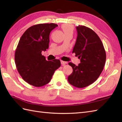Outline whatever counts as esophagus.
<instances>
[{
	"mask_svg": "<svg viewBox=\"0 0 122 122\" xmlns=\"http://www.w3.org/2000/svg\"><path fill=\"white\" fill-rule=\"evenodd\" d=\"M61 63L62 65L63 66L64 65H66V64H67V62H66V61H63L62 60H61Z\"/></svg>",
	"mask_w": 122,
	"mask_h": 122,
	"instance_id": "obj_1",
	"label": "esophagus"
}]
</instances>
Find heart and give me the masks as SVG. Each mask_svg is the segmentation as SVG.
<instances>
[{
    "mask_svg": "<svg viewBox=\"0 0 122 122\" xmlns=\"http://www.w3.org/2000/svg\"><path fill=\"white\" fill-rule=\"evenodd\" d=\"M62 29L63 31L64 32V34H66V33H73L74 28L73 25L70 24H64L62 25Z\"/></svg>",
    "mask_w": 122,
    "mask_h": 122,
    "instance_id": "b5f03b06",
    "label": "heart"
}]
</instances>
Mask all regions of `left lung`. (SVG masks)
Here are the masks:
<instances>
[{
	"label": "left lung",
	"instance_id": "obj_1",
	"mask_svg": "<svg viewBox=\"0 0 122 122\" xmlns=\"http://www.w3.org/2000/svg\"><path fill=\"white\" fill-rule=\"evenodd\" d=\"M76 28L77 36L72 53L80 59L81 63L77 66L69 63L73 72L68 80L73 86L83 88L92 84L100 76L105 66L106 52L94 31L84 25H79Z\"/></svg>",
	"mask_w": 122,
	"mask_h": 122
}]
</instances>
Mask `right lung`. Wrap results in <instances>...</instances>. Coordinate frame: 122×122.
<instances>
[{"label": "right lung", "instance_id": "obj_1", "mask_svg": "<svg viewBox=\"0 0 122 122\" xmlns=\"http://www.w3.org/2000/svg\"><path fill=\"white\" fill-rule=\"evenodd\" d=\"M58 27L53 23L41 24L29 27L20 38L15 49V60L17 70L28 83L41 87L50 81L60 61H46L42 51L49 48L50 32Z\"/></svg>", "mask_w": 122, "mask_h": 122}]
</instances>
